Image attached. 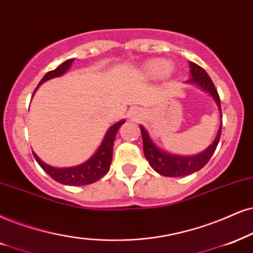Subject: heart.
Masks as SVG:
<instances>
[{"instance_id":"b5f03b06","label":"heart","mask_w":253,"mask_h":253,"mask_svg":"<svg viewBox=\"0 0 253 253\" xmlns=\"http://www.w3.org/2000/svg\"><path fill=\"white\" fill-rule=\"evenodd\" d=\"M169 70H170L169 64L162 59L149 60L145 65L146 75L152 77V78H159V77L166 76L169 72Z\"/></svg>"}]
</instances>
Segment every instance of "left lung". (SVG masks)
I'll return each mask as SVG.
<instances>
[{"instance_id":"left-lung-1","label":"left lung","mask_w":253,"mask_h":253,"mask_svg":"<svg viewBox=\"0 0 253 253\" xmlns=\"http://www.w3.org/2000/svg\"><path fill=\"white\" fill-rule=\"evenodd\" d=\"M190 66V75L191 78L188 79V84L197 85L198 87L202 88L211 95L213 100L218 107V111L220 113V125L217 135L213 140L211 145L206 150L201 152L200 154L196 155H175L171 153L166 152V150L159 148L158 146L153 142L152 137L149 136L148 132L146 128L140 125V129H141L142 134V141H143V153L147 161L149 162L150 167L160 175L168 177H180V176H187V175L193 174V172L202 169L204 166L208 164L210 158H211L213 153H215L216 147L218 145L220 139V133H222V112H220V100L219 95L217 93V89L213 85L208 73L204 70L198 66L197 64L193 62H189Z\"/></svg>"}]
</instances>
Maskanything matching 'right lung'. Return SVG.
Wrapping results in <instances>:
<instances>
[{"mask_svg": "<svg viewBox=\"0 0 253 253\" xmlns=\"http://www.w3.org/2000/svg\"><path fill=\"white\" fill-rule=\"evenodd\" d=\"M73 60L75 59L66 60V62L60 64L57 69L47 72L46 75L42 78V81L40 82L38 86L43 84V83H45L46 81H50V79L52 78H57V77L63 76L64 73L68 72V70L71 68ZM36 89H35V92H36ZM125 121L126 120H120L114 125H112L110 128H108L106 134H105L101 145L99 146V148L97 150H95L94 154L92 155L87 161H85L84 164L69 168L52 167V166L46 165L45 162L42 161V160L35 154V152H33L35 159H36L38 165L43 168V170L45 171L49 176L52 177L53 180L59 182V183L66 185H85L93 183V182L100 180L101 177L105 176L108 172V170H110L112 155H113L114 140H116L118 129L120 128L121 125H123Z\"/></svg>", "mask_w": 253, "mask_h": 253, "instance_id": "right-lung-1", "label": "right lung"}]
</instances>
